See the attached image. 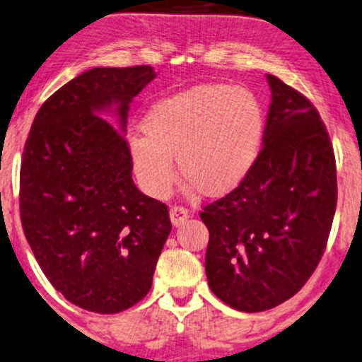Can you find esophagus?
Segmentation results:
<instances>
[{
  "instance_id": "obj_1",
  "label": "esophagus",
  "mask_w": 362,
  "mask_h": 362,
  "mask_svg": "<svg viewBox=\"0 0 362 362\" xmlns=\"http://www.w3.org/2000/svg\"><path fill=\"white\" fill-rule=\"evenodd\" d=\"M189 218V210L182 205H175L170 209V220L173 226H180L184 221Z\"/></svg>"
}]
</instances>
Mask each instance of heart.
Returning <instances> with one entry per match:
<instances>
[{"instance_id": "1", "label": "heart", "mask_w": 362, "mask_h": 362, "mask_svg": "<svg viewBox=\"0 0 362 362\" xmlns=\"http://www.w3.org/2000/svg\"><path fill=\"white\" fill-rule=\"evenodd\" d=\"M264 117L259 100L242 86L202 84L151 105L144 136L129 139L139 184L162 199L175 182L173 160L184 180L202 195L228 194L257 162Z\"/></svg>"}]
</instances>
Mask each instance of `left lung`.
Returning <instances> with one entry per match:
<instances>
[{
    "label": "left lung",
    "mask_w": 362,
    "mask_h": 362,
    "mask_svg": "<svg viewBox=\"0 0 362 362\" xmlns=\"http://www.w3.org/2000/svg\"><path fill=\"white\" fill-rule=\"evenodd\" d=\"M263 147L237 189L205 205L210 290L245 313L281 305L326 250L338 200L334 151L315 105L268 74Z\"/></svg>",
    "instance_id": "8db88e82"
}]
</instances>
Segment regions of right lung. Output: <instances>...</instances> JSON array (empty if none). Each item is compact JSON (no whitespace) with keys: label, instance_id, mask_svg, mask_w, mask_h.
Returning a JSON list of instances; mask_svg holds the SVG:
<instances>
[{"label":"right lung","instance_id":"right-lung-1","mask_svg":"<svg viewBox=\"0 0 362 362\" xmlns=\"http://www.w3.org/2000/svg\"><path fill=\"white\" fill-rule=\"evenodd\" d=\"M153 77L151 66L83 72L41 105L24 144L19 211L28 243L51 285L99 315L147 295L172 230L167 205L134 184L122 134L129 104ZM110 108L119 129L100 115Z\"/></svg>","mask_w":362,"mask_h":362}]
</instances>
